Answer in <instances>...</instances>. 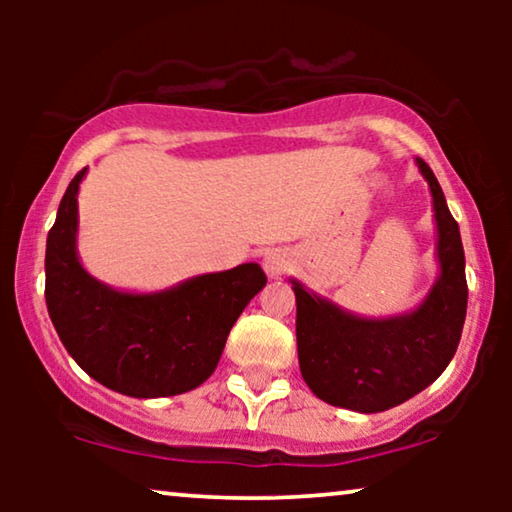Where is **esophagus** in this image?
I'll return each mask as SVG.
<instances>
[{
	"mask_svg": "<svg viewBox=\"0 0 512 512\" xmlns=\"http://www.w3.org/2000/svg\"><path fill=\"white\" fill-rule=\"evenodd\" d=\"M263 268L268 272L270 277H282L286 270H289V256L284 254V251H268L263 258Z\"/></svg>",
	"mask_w": 512,
	"mask_h": 512,
	"instance_id": "obj_1",
	"label": "esophagus"
}]
</instances>
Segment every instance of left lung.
Masks as SVG:
<instances>
[{"label": "left lung", "mask_w": 512, "mask_h": 512, "mask_svg": "<svg viewBox=\"0 0 512 512\" xmlns=\"http://www.w3.org/2000/svg\"><path fill=\"white\" fill-rule=\"evenodd\" d=\"M417 165L433 195L440 275L415 312L354 317L291 282L300 373L314 396L338 408L382 412L405 403L438 380L459 347L468 303L459 223L431 167L422 158Z\"/></svg>", "instance_id": "8db88e82"}]
</instances>
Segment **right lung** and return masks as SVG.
Listing matches in <instances>:
<instances>
[{"label":"right lung","instance_id":"right-lung-1","mask_svg":"<svg viewBox=\"0 0 512 512\" xmlns=\"http://www.w3.org/2000/svg\"><path fill=\"white\" fill-rule=\"evenodd\" d=\"M83 177L86 167L69 181L46 240V305L62 345L93 380L118 394L160 398L200 387L268 277L258 263H242L158 293L97 282L76 256Z\"/></svg>","mask_w":512,"mask_h":512}]
</instances>
